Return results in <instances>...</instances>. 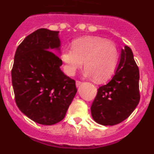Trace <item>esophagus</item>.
I'll return each instance as SVG.
<instances>
[{
	"label": "esophagus",
	"mask_w": 154,
	"mask_h": 154,
	"mask_svg": "<svg viewBox=\"0 0 154 154\" xmlns=\"http://www.w3.org/2000/svg\"><path fill=\"white\" fill-rule=\"evenodd\" d=\"M75 84H76V86L79 87L80 85L82 84V82L81 81H79V80H77V81H76V82H75Z\"/></svg>",
	"instance_id": "1"
}]
</instances>
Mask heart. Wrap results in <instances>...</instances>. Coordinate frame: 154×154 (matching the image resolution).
Here are the masks:
<instances>
[{
	"label": "heart",
	"instance_id": "b5f03b06",
	"mask_svg": "<svg viewBox=\"0 0 154 154\" xmlns=\"http://www.w3.org/2000/svg\"><path fill=\"white\" fill-rule=\"evenodd\" d=\"M118 58V49L113 42L90 36L73 41L72 48H66L61 55L66 74L74 75L82 67L84 61L85 75L93 77L97 82L106 81L112 76Z\"/></svg>",
	"mask_w": 154,
	"mask_h": 154
}]
</instances>
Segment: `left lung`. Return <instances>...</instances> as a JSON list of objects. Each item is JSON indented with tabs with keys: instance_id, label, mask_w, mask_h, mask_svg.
<instances>
[{
	"instance_id": "left-lung-1",
	"label": "left lung",
	"mask_w": 154,
	"mask_h": 154,
	"mask_svg": "<svg viewBox=\"0 0 154 154\" xmlns=\"http://www.w3.org/2000/svg\"><path fill=\"white\" fill-rule=\"evenodd\" d=\"M140 72L128 46L122 49L120 61L112 79L100 86L92 102L93 119L103 126H114L128 118L140 99Z\"/></svg>"
}]
</instances>
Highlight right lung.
Instances as JSON below:
<instances>
[{"label": "right lung", "mask_w": 154, "mask_h": 154, "mask_svg": "<svg viewBox=\"0 0 154 154\" xmlns=\"http://www.w3.org/2000/svg\"><path fill=\"white\" fill-rule=\"evenodd\" d=\"M58 31L40 28L24 39L14 55L11 70L14 99L34 122L53 125L64 119L77 92L75 81L65 75L58 48Z\"/></svg>", "instance_id": "obj_1"}]
</instances>
